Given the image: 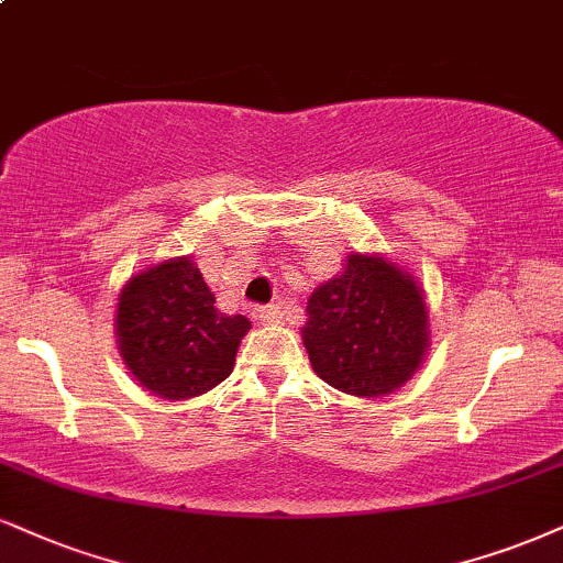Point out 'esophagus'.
Listing matches in <instances>:
<instances>
[{"label": "esophagus", "mask_w": 563, "mask_h": 563, "mask_svg": "<svg viewBox=\"0 0 563 563\" xmlns=\"http://www.w3.org/2000/svg\"><path fill=\"white\" fill-rule=\"evenodd\" d=\"M258 318L263 323H279L282 321V308H279V305H261Z\"/></svg>", "instance_id": "34e87169"}]
</instances>
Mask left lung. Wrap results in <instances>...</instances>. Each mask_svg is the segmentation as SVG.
I'll return each instance as SVG.
<instances>
[{"instance_id":"1","label":"left lung","mask_w":563,"mask_h":563,"mask_svg":"<svg viewBox=\"0 0 563 563\" xmlns=\"http://www.w3.org/2000/svg\"><path fill=\"white\" fill-rule=\"evenodd\" d=\"M302 342L325 384L384 397L405 386L426 357V297L397 263L350 253L342 274L310 295Z\"/></svg>"}]
</instances>
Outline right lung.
Returning <instances> with one entry per match:
<instances>
[{
    "label": "right lung",
    "mask_w": 563,
    "mask_h": 563,
    "mask_svg": "<svg viewBox=\"0 0 563 563\" xmlns=\"http://www.w3.org/2000/svg\"><path fill=\"white\" fill-rule=\"evenodd\" d=\"M213 302L190 255L145 268L122 287L117 305L120 355L154 397H200L232 373L250 321L221 313Z\"/></svg>",
    "instance_id": "obj_1"
}]
</instances>
